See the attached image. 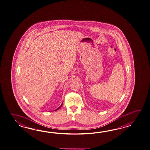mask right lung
Here are the masks:
<instances>
[{"instance_id": "1", "label": "right lung", "mask_w": 150, "mask_h": 150, "mask_svg": "<svg viewBox=\"0 0 150 150\" xmlns=\"http://www.w3.org/2000/svg\"><path fill=\"white\" fill-rule=\"evenodd\" d=\"M62 104H61V105H60V107H59V108H57V109H56V110H54V111H57V110H59V109H60V108H61V106H62Z\"/></svg>"}]
</instances>
